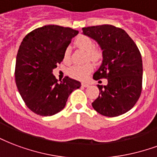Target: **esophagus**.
<instances>
[{
  "instance_id": "esophagus-1",
  "label": "esophagus",
  "mask_w": 157,
  "mask_h": 157,
  "mask_svg": "<svg viewBox=\"0 0 157 157\" xmlns=\"http://www.w3.org/2000/svg\"><path fill=\"white\" fill-rule=\"evenodd\" d=\"M82 86H83V87H88V86H89V84H88V83H85V82H83V83H82Z\"/></svg>"
}]
</instances>
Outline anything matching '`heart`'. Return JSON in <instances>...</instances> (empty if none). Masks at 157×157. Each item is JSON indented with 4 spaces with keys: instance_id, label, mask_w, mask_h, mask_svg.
<instances>
[{
    "instance_id": "1",
    "label": "heart",
    "mask_w": 157,
    "mask_h": 157,
    "mask_svg": "<svg viewBox=\"0 0 157 157\" xmlns=\"http://www.w3.org/2000/svg\"><path fill=\"white\" fill-rule=\"evenodd\" d=\"M75 46L80 49L87 52V57L90 61H98L101 57V52L99 50L94 48V43L90 37L86 36H79L75 40ZM63 61L65 63L70 61V48H66L63 52ZM93 70V67L90 64L84 66H74L69 71V75L74 79L84 81L87 78Z\"/></svg>"
}]
</instances>
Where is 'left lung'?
I'll list each match as a JSON object with an SVG mask.
<instances>
[{
	"mask_svg": "<svg viewBox=\"0 0 157 157\" xmlns=\"http://www.w3.org/2000/svg\"><path fill=\"white\" fill-rule=\"evenodd\" d=\"M83 35L93 39L102 50L101 65L93 79H107L99 88V96L92 102L98 113L118 117L130 111L139 99L142 85V60L140 51L122 29L111 25L82 28Z\"/></svg>",
	"mask_w": 157,
	"mask_h": 157,
	"instance_id": "1",
	"label": "left lung"
}]
</instances>
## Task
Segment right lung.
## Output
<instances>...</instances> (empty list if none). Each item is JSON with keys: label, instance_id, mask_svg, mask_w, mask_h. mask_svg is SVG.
I'll return each mask as SVG.
<instances>
[{"label": "right lung", "instance_id": "obj_1", "mask_svg": "<svg viewBox=\"0 0 157 157\" xmlns=\"http://www.w3.org/2000/svg\"><path fill=\"white\" fill-rule=\"evenodd\" d=\"M69 27L47 25L25 36L17 56L15 78L26 106L42 117L63 110L67 99L81 82L66 76L57 82L52 70L63 60L64 50L78 34Z\"/></svg>", "mask_w": 157, "mask_h": 157}]
</instances>
